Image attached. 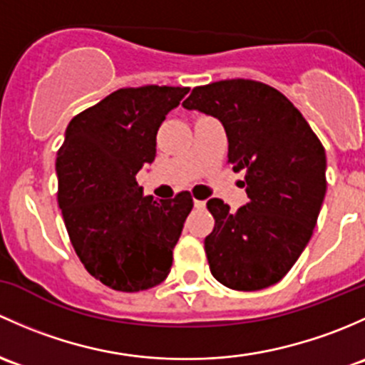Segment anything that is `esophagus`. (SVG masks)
<instances>
[{"instance_id": "1", "label": "esophagus", "mask_w": 365, "mask_h": 365, "mask_svg": "<svg viewBox=\"0 0 365 365\" xmlns=\"http://www.w3.org/2000/svg\"><path fill=\"white\" fill-rule=\"evenodd\" d=\"M193 205L197 209H204L205 207V200H193Z\"/></svg>"}]
</instances>
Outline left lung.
Returning <instances> with one entry per match:
<instances>
[{
    "label": "left lung",
    "mask_w": 365,
    "mask_h": 365,
    "mask_svg": "<svg viewBox=\"0 0 365 365\" xmlns=\"http://www.w3.org/2000/svg\"><path fill=\"white\" fill-rule=\"evenodd\" d=\"M182 107L220 119L228 163L246 174V205L232 212L220 198L207 202L214 216L204 242L210 272L232 290L276 284L317 227L327 191L322 142L287 96L257 81L200 86Z\"/></svg>",
    "instance_id": "8db88e82"
}]
</instances>
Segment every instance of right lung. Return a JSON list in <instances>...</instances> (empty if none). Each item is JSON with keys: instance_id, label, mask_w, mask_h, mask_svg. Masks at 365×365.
Segmentation results:
<instances>
[{"instance_id": "add662e5", "label": "right lung", "mask_w": 365, "mask_h": 365, "mask_svg": "<svg viewBox=\"0 0 365 365\" xmlns=\"http://www.w3.org/2000/svg\"><path fill=\"white\" fill-rule=\"evenodd\" d=\"M187 88L118 89L70 121L56 158L58 204L88 272L118 292L160 284L193 198L144 197L137 174L156 158V133Z\"/></svg>"}]
</instances>
